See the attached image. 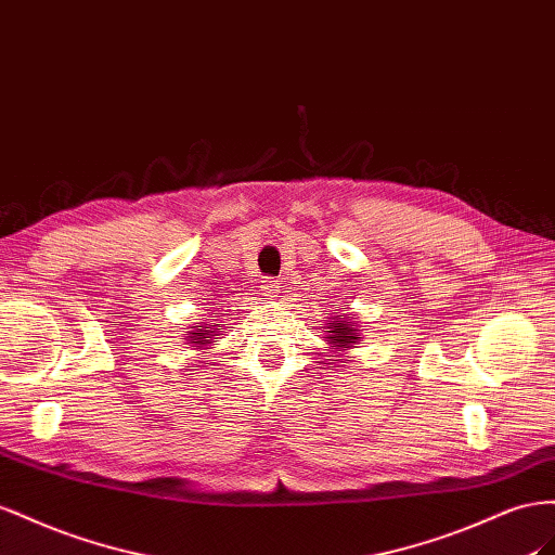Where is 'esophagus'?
I'll use <instances>...</instances> for the list:
<instances>
[{
  "instance_id": "obj_1",
  "label": "esophagus",
  "mask_w": 555,
  "mask_h": 555,
  "mask_svg": "<svg viewBox=\"0 0 555 555\" xmlns=\"http://www.w3.org/2000/svg\"><path fill=\"white\" fill-rule=\"evenodd\" d=\"M279 281H274V279H269V276H264V279H260V283H258V291H260V295H267V297H272V295H276L279 293Z\"/></svg>"
}]
</instances>
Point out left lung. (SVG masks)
I'll return each instance as SVG.
<instances>
[{
    "instance_id": "1",
    "label": "left lung",
    "mask_w": 555,
    "mask_h": 555,
    "mask_svg": "<svg viewBox=\"0 0 555 555\" xmlns=\"http://www.w3.org/2000/svg\"><path fill=\"white\" fill-rule=\"evenodd\" d=\"M327 332H332V335L327 337V341L335 344V346H341V348H348L353 341L360 339L358 332L353 327H348L346 321H341V323L339 321H332Z\"/></svg>"
}]
</instances>
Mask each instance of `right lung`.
I'll list each match as a JSON object with an SVG mask.
<instances>
[{"label": "right lung", "mask_w": 555, "mask_h": 555, "mask_svg": "<svg viewBox=\"0 0 555 555\" xmlns=\"http://www.w3.org/2000/svg\"><path fill=\"white\" fill-rule=\"evenodd\" d=\"M216 327H211V332H214ZM211 332L209 330H204L202 325H197V330L195 332H190V335H193V337H190V339H193V344H209L211 341Z\"/></svg>", "instance_id": "1"}]
</instances>
